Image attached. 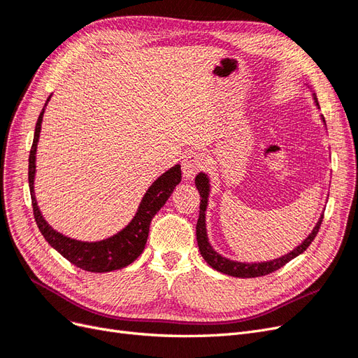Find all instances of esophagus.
<instances>
[{
	"instance_id": "esophagus-1",
	"label": "esophagus",
	"mask_w": 358,
	"mask_h": 358,
	"mask_svg": "<svg viewBox=\"0 0 358 358\" xmlns=\"http://www.w3.org/2000/svg\"><path fill=\"white\" fill-rule=\"evenodd\" d=\"M204 166V155L199 150H192L187 154L182 161V171L185 179H192Z\"/></svg>"
}]
</instances>
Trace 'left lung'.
I'll list each match as a JSON object with an SVG mask.
<instances>
[{
    "label": "left lung",
    "mask_w": 358,
    "mask_h": 358,
    "mask_svg": "<svg viewBox=\"0 0 358 358\" xmlns=\"http://www.w3.org/2000/svg\"><path fill=\"white\" fill-rule=\"evenodd\" d=\"M317 101V96H315ZM318 104V101H317ZM196 185L197 189L200 192V215L197 220V225H196V234H197V243H199V249L201 252V257L206 259L210 267H213L215 270H218L221 273L230 275V276H236V278H258V276H264L272 272H276L278 268H280L282 266H285L287 263H289L292 258H296L297 255H300L301 252H305L306 249L309 248V245L315 239L320 227L322 224L324 216H321V220L318 221L317 227L313 229V231L309 234L308 239L303 242L301 245H299L294 251L280 257L278 259H273V262H267V263H254V264H245V263H237V262H231V259H227L224 257H221L220 254H216L212 246L208 242V236H206V224H204V210H206V204H208V196H209V179L206 178V175L203 173H199L196 176Z\"/></svg>",
    "instance_id": "left-lung-1"
}]
</instances>
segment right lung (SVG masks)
Listing matches in <instances>:
<instances>
[{
	"mask_svg": "<svg viewBox=\"0 0 358 358\" xmlns=\"http://www.w3.org/2000/svg\"><path fill=\"white\" fill-rule=\"evenodd\" d=\"M49 100L50 96L48 101ZM43 113H45V109L41 110L37 119L34 140H32L28 161V182L32 212H34V218L40 233L48 241V243L52 248H55L57 251L64 258H67L71 264L78 266L83 270H88V272H112V270H117L131 264L134 259L143 252L149 234V225L154 218V215L166 204L170 194L182 179L180 166L178 164L175 167H171L150 185V188L145 194L142 203L138 206V210L133 221L129 222L122 231L109 237V239L94 243L70 239V237L57 233L45 220H43L34 196L36 152L41 129Z\"/></svg>",
	"mask_w": 358,
	"mask_h": 358,
	"instance_id": "obj_1",
	"label": "right lung"
}]
</instances>
